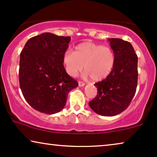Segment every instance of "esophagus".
<instances>
[{
	"mask_svg": "<svg viewBox=\"0 0 157 157\" xmlns=\"http://www.w3.org/2000/svg\"><path fill=\"white\" fill-rule=\"evenodd\" d=\"M78 86L80 87H82V86H85V83L82 82V81H78Z\"/></svg>",
	"mask_w": 157,
	"mask_h": 157,
	"instance_id": "obj_1",
	"label": "esophagus"
}]
</instances>
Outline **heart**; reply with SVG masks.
Wrapping results in <instances>:
<instances>
[{"label":"heart","mask_w":157,"mask_h":157,"mask_svg":"<svg viewBox=\"0 0 157 157\" xmlns=\"http://www.w3.org/2000/svg\"><path fill=\"white\" fill-rule=\"evenodd\" d=\"M63 63L67 74L76 77L83 69V76L91 77L95 81H101L110 74L115 63V54L110 47L91 42H83L75 47V51H66Z\"/></svg>","instance_id":"heart-1"}]
</instances>
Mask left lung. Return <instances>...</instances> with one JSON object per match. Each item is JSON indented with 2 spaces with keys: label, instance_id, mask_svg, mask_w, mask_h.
<instances>
[{
  "label": "left lung",
  "instance_id": "obj_1",
  "mask_svg": "<svg viewBox=\"0 0 157 157\" xmlns=\"http://www.w3.org/2000/svg\"><path fill=\"white\" fill-rule=\"evenodd\" d=\"M115 54V63L106 78L96 83L97 96L89 103L98 114L112 117L128 106L136 93L138 80V57L129 42L109 38Z\"/></svg>",
  "mask_w": 157,
  "mask_h": 157
}]
</instances>
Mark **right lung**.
<instances>
[{"label":"right lung","mask_w":157,"mask_h":157,"mask_svg":"<svg viewBox=\"0 0 157 157\" xmlns=\"http://www.w3.org/2000/svg\"><path fill=\"white\" fill-rule=\"evenodd\" d=\"M71 37L44 33L30 38L20 55L19 83L30 106L53 114L66 106L67 96L78 82L66 73L63 56Z\"/></svg>","instance_id":"obj_1"}]
</instances>
